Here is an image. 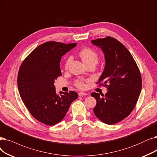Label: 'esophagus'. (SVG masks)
<instances>
[{
    "mask_svg": "<svg viewBox=\"0 0 157 157\" xmlns=\"http://www.w3.org/2000/svg\"><path fill=\"white\" fill-rule=\"evenodd\" d=\"M78 95L80 97H81V96H86L87 94L86 93H84V92H79L78 93Z\"/></svg>",
    "mask_w": 157,
    "mask_h": 157,
    "instance_id": "34e87169",
    "label": "esophagus"
}]
</instances>
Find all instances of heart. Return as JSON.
<instances>
[{
  "instance_id": "obj_1",
  "label": "heart",
  "mask_w": 157,
  "mask_h": 157,
  "mask_svg": "<svg viewBox=\"0 0 157 157\" xmlns=\"http://www.w3.org/2000/svg\"><path fill=\"white\" fill-rule=\"evenodd\" d=\"M79 56L82 59L84 64H88L90 63H93L96 64L98 60V56L97 53H95L92 49L90 48H84L79 52ZM72 60V57H69L67 58L65 62V67L67 68ZM76 86L79 88H84L85 85L82 80H78L76 82Z\"/></svg>"
}]
</instances>
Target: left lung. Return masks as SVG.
<instances>
[{
    "label": "left lung",
    "mask_w": 157,
    "mask_h": 157,
    "mask_svg": "<svg viewBox=\"0 0 157 157\" xmlns=\"http://www.w3.org/2000/svg\"><path fill=\"white\" fill-rule=\"evenodd\" d=\"M91 42L104 55L105 66L98 82H104L108 90L102 97L91 93L97 100L93 111L100 121L112 125L122 121L134 109L142 89L140 73L128 49L117 39L108 36Z\"/></svg>",
    "instance_id": "left-lung-1"
}]
</instances>
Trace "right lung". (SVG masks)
Returning <instances> with one entry per match:
<instances>
[{
    "mask_svg": "<svg viewBox=\"0 0 157 157\" xmlns=\"http://www.w3.org/2000/svg\"><path fill=\"white\" fill-rule=\"evenodd\" d=\"M77 44L44 43L28 56L18 71L17 84L22 102L31 115L48 126L60 122L78 97L75 91H60L58 95L54 86L55 80L62 75V57Z\"/></svg>",
    "mask_w": 157,
    "mask_h": 157,
    "instance_id": "add662e5",
    "label": "right lung"
}]
</instances>
